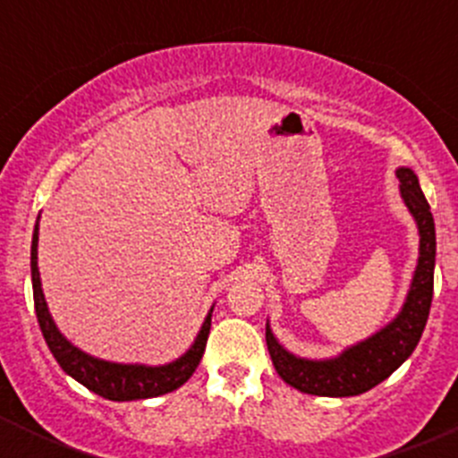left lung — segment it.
<instances>
[{
	"mask_svg": "<svg viewBox=\"0 0 458 458\" xmlns=\"http://www.w3.org/2000/svg\"><path fill=\"white\" fill-rule=\"evenodd\" d=\"M399 192L420 232V257L402 311L378 333L349 346L337 358L307 360L289 353L266 323V344L279 378L317 396H355L371 390L411 358L427 326L434 298L436 226L420 181L411 167L396 169Z\"/></svg>",
	"mask_w": 458,
	"mask_h": 458,
	"instance_id": "1",
	"label": "left lung"
}]
</instances>
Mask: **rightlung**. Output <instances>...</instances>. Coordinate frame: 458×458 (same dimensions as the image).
I'll list each match as a JSON object with an SVG mask.
<instances>
[{"mask_svg":"<svg viewBox=\"0 0 458 458\" xmlns=\"http://www.w3.org/2000/svg\"><path fill=\"white\" fill-rule=\"evenodd\" d=\"M31 284H34V305L36 318H38L40 333L46 337L47 349L52 351L55 360L59 362L68 376L82 383L91 392L100 394L109 402H135V399H151V396L167 394L181 387L199 365L201 355L206 349V339L210 333V314L204 318L199 335L194 344L185 351L181 358H176L169 365L147 367V365H121V362H107V360L93 358L84 353L78 346H72L55 326L47 310L46 295L40 289L38 273V222H36L34 238H31Z\"/></svg>","mask_w":458,"mask_h":458,"instance_id":"1","label":"right lung"}]
</instances>
